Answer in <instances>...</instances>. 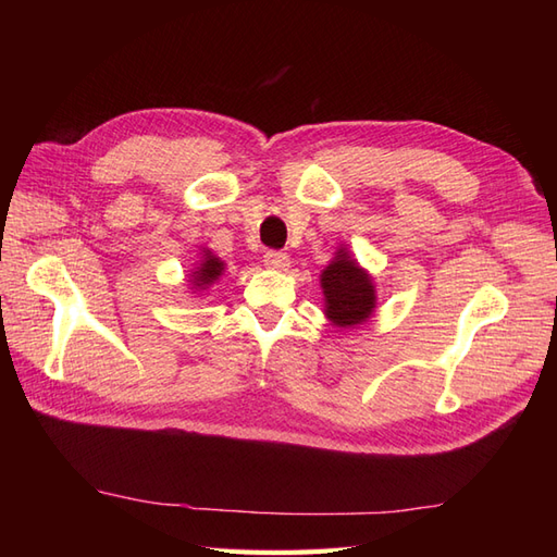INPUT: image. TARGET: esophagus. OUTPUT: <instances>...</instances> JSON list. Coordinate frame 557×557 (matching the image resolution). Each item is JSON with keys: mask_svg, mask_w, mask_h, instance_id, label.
Segmentation results:
<instances>
[{"mask_svg": "<svg viewBox=\"0 0 557 557\" xmlns=\"http://www.w3.org/2000/svg\"><path fill=\"white\" fill-rule=\"evenodd\" d=\"M264 264L272 267V269H288L290 258H288V252H283V250H267L264 252Z\"/></svg>", "mask_w": 557, "mask_h": 557, "instance_id": "34e87169", "label": "esophagus"}]
</instances>
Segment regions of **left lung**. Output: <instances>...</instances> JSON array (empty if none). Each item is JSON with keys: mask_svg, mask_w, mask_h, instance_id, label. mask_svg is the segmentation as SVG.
<instances>
[{"mask_svg": "<svg viewBox=\"0 0 557 557\" xmlns=\"http://www.w3.org/2000/svg\"><path fill=\"white\" fill-rule=\"evenodd\" d=\"M320 285L325 295V313L334 325H360L372 315L376 305L372 278L348 258L346 250H339V256L332 260L320 276Z\"/></svg>", "mask_w": 557, "mask_h": 557, "instance_id": "1", "label": "left lung"}]
</instances>
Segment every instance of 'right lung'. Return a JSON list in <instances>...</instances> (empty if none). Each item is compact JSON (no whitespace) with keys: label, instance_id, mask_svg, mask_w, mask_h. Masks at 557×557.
Listing matches in <instances>:
<instances>
[{"label":"right lung","instance_id":"right-lung-1","mask_svg":"<svg viewBox=\"0 0 557 557\" xmlns=\"http://www.w3.org/2000/svg\"><path fill=\"white\" fill-rule=\"evenodd\" d=\"M221 274H223V262L218 260V258H213L211 252H207V258L201 260V264L197 267L195 281H193V283L197 285V288H205V285L213 283Z\"/></svg>","mask_w":557,"mask_h":557}]
</instances>
